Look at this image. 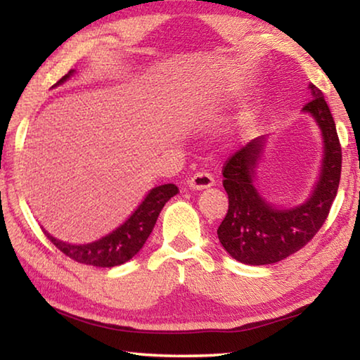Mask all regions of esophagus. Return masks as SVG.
I'll return each instance as SVG.
<instances>
[{
	"label": "esophagus",
	"instance_id": "obj_1",
	"mask_svg": "<svg viewBox=\"0 0 360 360\" xmlns=\"http://www.w3.org/2000/svg\"><path fill=\"white\" fill-rule=\"evenodd\" d=\"M212 184H214V178L208 172H197L188 179V187L193 188V191H202V188L211 187Z\"/></svg>",
	"mask_w": 360,
	"mask_h": 360
}]
</instances>
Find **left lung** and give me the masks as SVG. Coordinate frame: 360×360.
Wrapping results in <instances>:
<instances>
[{
  "label": "left lung",
  "instance_id": "left-lung-1",
  "mask_svg": "<svg viewBox=\"0 0 360 360\" xmlns=\"http://www.w3.org/2000/svg\"><path fill=\"white\" fill-rule=\"evenodd\" d=\"M313 98L303 111L313 115L324 136V165L313 197L292 210H276L252 186V172L264 139H254L224 163L229 211L217 229L219 241L231 257L249 265H268L307 246L324 225L341 178V144L324 95L309 85Z\"/></svg>",
  "mask_w": 360,
  "mask_h": 360
}]
</instances>
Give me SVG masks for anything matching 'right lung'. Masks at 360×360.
<instances>
[{
    "mask_svg": "<svg viewBox=\"0 0 360 360\" xmlns=\"http://www.w3.org/2000/svg\"><path fill=\"white\" fill-rule=\"evenodd\" d=\"M72 72H75V70H70L56 85L63 84L66 79L72 76ZM178 192L179 188L174 184H163L152 188L148 197L144 198V202L139 205V208L130 216L129 221L122 224L112 233L106 235L105 238L90 243V245H68V243L56 240L47 231H44V233L53 243V246L58 248L70 259L79 262V264L103 268L125 264L144 246L162 208Z\"/></svg>",
    "mask_w": 360,
    "mask_h": 360,
    "instance_id": "add662e5",
    "label": "right lung"
}]
</instances>
